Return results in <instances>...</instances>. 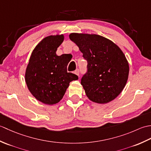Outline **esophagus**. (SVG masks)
I'll use <instances>...</instances> for the list:
<instances>
[{"label": "esophagus", "instance_id": "34e87169", "mask_svg": "<svg viewBox=\"0 0 151 151\" xmlns=\"http://www.w3.org/2000/svg\"><path fill=\"white\" fill-rule=\"evenodd\" d=\"M79 70L78 69H76V70H75V71H74V73H75V75H79Z\"/></svg>", "mask_w": 151, "mask_h": 151}]
</instances>
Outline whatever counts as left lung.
Here are the masks:
<instances>
[{
  "mask_svg": "<svg viewBox=\"0 0 151 151\" xmlns=\"http://www.w3.org/2000/svg\"><path fill=\"white\" fill-rule=\"evenodd\" d=\"M69 37L88 62V73L81 80L88 98L98 104L114 100L129 78V65L123 51L113 41L97 34L71 33Z\"/></svg>",
  "mask_w": 151,
  "mask_h": 151,
  "instance_id": "left-lung-1",
  "label": "left lung"
}]
</instances>
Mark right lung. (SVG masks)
Returning a JSON list of instances; mask_svg holds the SVG:
<instances>
[{
	"instance_id": "right-lung-1",
	"label": "right lung",
	"mask_w": 151,
	"mask_h": 151,
	"mask_svg": "<svg viewBox=\"0 0 151 151\" xmlns=\"http://www.w3.org/2000/svg\"><path fill=\"white\" fill-rule=\"evenodd\" d=\"M63 40V34L43 38L32 52L25 71L28 90L43 104L53 105L59 102L69 83L78 78L75 74L67 72V66L70 60L67 54L58 56L56 53Z\"/></svg>"
}]
</instances>
